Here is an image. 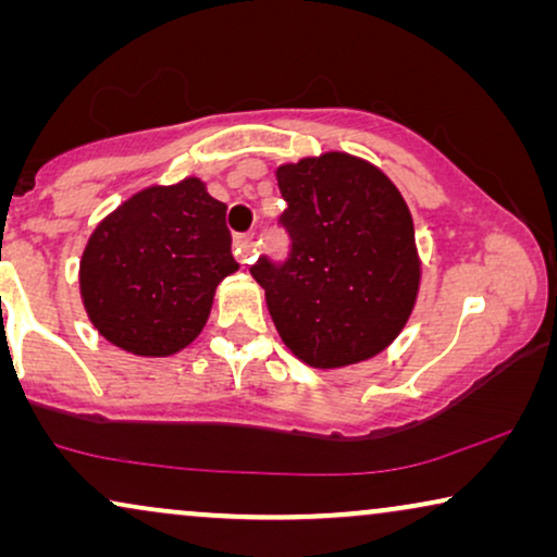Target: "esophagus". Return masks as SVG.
I'll use <instances>...</instances> for the list:
<instances>
[{"mask_svg":"<svg viewBox=\"0 0 557 557\" xmlns=\"http://www.w3.org/2000/svg\"><path fill=\"white\" fill-rule=\"evenodd\" d=\"M253 238H256L253 231L235 235V240H233L235 258H238L240 263H250V261H253Z\"/></svg>","mask_w":557,"mask_h":557,"instance_id":"1","label":"esophagus"}]
</instances>
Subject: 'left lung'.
<instances>
[{"label": "left lung", "mask_w": 557, "mask_h": 557, "mask_svg": "<svg viewBox=\"0 0 557 557\" xmlns=\"http://www.w3.org/2000/svg\"><path fill=\"white\" fill-rule=\"evenodd\" d=\"M286 261L250 265L284 345L311 368L370 360L406 326L421 263L413 218L377 166L330 151L276 170Z\"/></svg>", "instance_id": "8db88e82"}]
</instances>
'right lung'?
Here are the masks:
<instances>
[{"instance_id": "add662e5", "label": "right lung", "mask_w": 557, "mask_h": 557, "mask_svg": "<svg viewBox=\"0 0 557 557\" xmlns=\"http://www.w3.org/2000/svg\"><path fill=\"white\" fill-rule=\"evenodd\" d=\"M225 210L197 177L141 189L113 210L81 261L83 307L96 330L141 357L187 347L220 281L238 271Z\"/></svg>"}]
</instances>
